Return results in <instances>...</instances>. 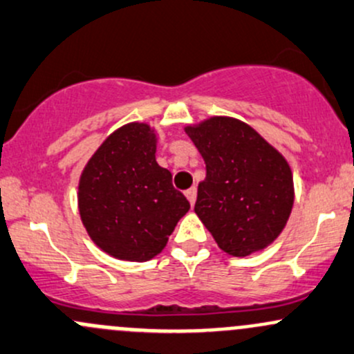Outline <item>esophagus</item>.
I'll return each instance as SVG.
<instances>
[{"mask_svg": "<svg viewBox=\"0 0 354 354\" xmlns=\"http://www.w3.org/2000/svg\"><path fill=\"white\" fill-rule=\"evenodd\" d=\"M185 197L189 199V203H191V206H194V203H196V197H197V189L196 187H191L185 191Z\"/></svg>", "mask_w": 354, "mask_h": 354, "instance_id": "obj_1", "label": "esophagus"}]
</instances>
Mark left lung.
Returning <instances> with one entry per match:
<instances>
[{"mask_svg": "<svg viewBox=\"0 0 354 354\" xmlns=\"http://www.w3.org/2000/svg\"><path fill=\"white\" fill-rule=\"evenodd\" d=\"M185 133L206 163L196 214L223 252L246 257L263 250L282 233L294 206L287 160L234 118H209Z\"/></svg>", "mask_w": 354, "mask_h": 354, "instance_id": "1", "label": "left lung"}]
</instances>
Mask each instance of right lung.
Masks as SVG:
<instances>
[{
	"label": "right lung",
	"mask_w": 354,
	"mask_h": 354,
	"mask_svg": "<svg viewBox=\"0 0 354 354\" xmlns=\"http://www.w3.org/2000/svg\"><path fill=\"white\" fill-rule=\"evenodd\" d=\"M157 138L145 123L104 140L79 180V212L91 239L111 257L147 261L165 248L191 204L155 160Z\"/></svg>",
	"instance_id": "1"
}]
</instances>
